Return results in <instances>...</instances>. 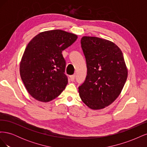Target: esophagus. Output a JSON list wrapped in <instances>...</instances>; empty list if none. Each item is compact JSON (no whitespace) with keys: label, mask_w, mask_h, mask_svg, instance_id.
I'll return each instance as SVG.
<instances>
[{"label":"esophagus","mask_w":147,"mask_h":147,"mask_svg":"<svg viewBox=\"0 0 147 147\" xmlns=\"http://www.w3.org/2000/svg\"><path fill=\"white\" fill-rule=\"evenodd\" d=\"M70 80L72 81V82H74V80H75V75H71V76L70 77Z\"/></svg>","instance_id":"obj_1"}]
</instances>
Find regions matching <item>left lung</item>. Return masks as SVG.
Wrapping results in <instances>:
<instances>
[{
	"label": "left lung",
	"mask_w": 147,
	"mask_h": 147,
	"mask_svg": "<svg viewBox=\"0 0 147 147\" xmlns=\"http://www.w3.org/2000/svg\"><path fill=\"white\" fill-rule=\"evenodd\" d=\"M81 44L87 75L79 95L89 108L102 109L117 99L127 80L123 53L113 42L96 37L84 36Z\"/></svg>",
	"instance_id": "left-lung-1"
}]
</instances>
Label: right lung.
I'll return each mask as SVG.
<instances>
[{
	"instance_id": "right-lung-1",
	"label": "right lung",
	"mask_w": 147,
	"mask_h": 147,
	"mask_svg": "<svg viewBox=\"0 0 147 147\" xmlns=\"http://www.w3.org/2000/svg\"><path fill=\"white\" fill-rule=\"evenodd\" d=\"M76 34L59 29L35 36L22 56L20 72L29 94L43 102L58 97L68 83L62 51L76 41Z\"/></svg>"
}]
</instances>
